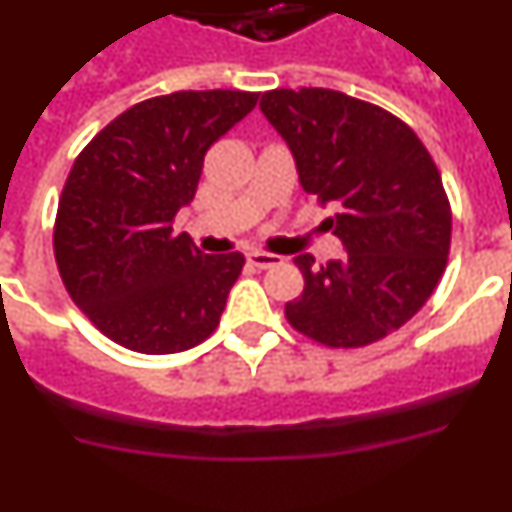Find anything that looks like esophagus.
<instances>
[{
	"instance_id": "esophagus-1",
	"label": "esophagus",
	"mask_w": 512,
	"mask_h": 512,
	"mask_svg": "<svg viewBox=\"0 0 512 512\" xmlns=\"http://www.w3.org/2000/svg\"><path fill=\"white\" fill-rule=\"evenodd\" d=\"M248 264L256 266V269H271V266L282 264V256H277V253L251 251V253H248Z\"/></svg>"
}]
</instances>
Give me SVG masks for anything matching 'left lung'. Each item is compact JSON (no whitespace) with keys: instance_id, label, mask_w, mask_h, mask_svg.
<instances>
[{"instance_id":"obj_1","label":"left lung","mask_w":512,"mask_h":512,"mask_svg":"<svg viewBox=\"0 0 512 512\" xmlns=\"http://www.w3.org/2000/svg\"><path fill=\"white\" fill-rule=\"evenodd\" d=\"M287 140L302 189L336 207L328 220L346 256H297L305 289L287 323L328 348H361L402 328L428 302L449 261L451 205L408 122L364 99L318 87L271 89L259 102Z\"/></svg>"}]
</instances>
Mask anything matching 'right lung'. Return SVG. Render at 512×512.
Here are the masks:
<instances>
[{"mask_svg": "<svg viewBox=\"0 0 512 512\" xmlns=\"http://www.w3.org/2000/svg\"><path fill=\"white\" fill-rule=\"evenodd\" d=\"M256 92H174L133 104L76 156L58 200L63 287L110 341L176 354L215 333L243 253L205 256L174 235L205 153L256 107Z\"/></svg>", "mask_w": 512, "mask_h": 512, "instance_id": "right-lung-1", "label": "right lung"}]
</instances>
